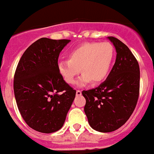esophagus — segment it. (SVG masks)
<instances>
[{
	"mask_svg": "<svg viewBox=\"0 0 154 154\" xmlns=\"http://www.w3.org/2000/svg\"><path fill=\"white\" fill-rule=\"evenodd\" d=\"M81 93H82L81 91H79V90H77V91H76V95H77V96H80Z\"/></svg>",
	"mask_w": 154,
	"mask_h": 154,
	"instance_id": "1",
	"label": "esophagus"
}]
</instances>
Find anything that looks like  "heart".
I'll return each instance as SVG.
<instances>
[{
  "mask_svg": "<svg viewBox=\"0 0 154 154\" xmlns=\"http://www.w3.org/2000/svg\"><path fill=\"white\" fill-rule=\"evenodd\" d=\"M114 55V47L110 42H85L70 51L69 60L58 63V70L68 84H75L80 69L83 75L78 82L79 85L91 80L99 83L109 74Z\"/></svg>",
  "mask_w": 154,
  "mask_h": 154,
  "instance_id": "b5f03b06",
  "label": "heart"
}]
</instances>
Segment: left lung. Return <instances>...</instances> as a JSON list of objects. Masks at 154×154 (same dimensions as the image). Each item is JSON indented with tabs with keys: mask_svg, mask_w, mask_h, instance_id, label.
I'll list each match as a JSON object with an SVG mask.
<instances>
[{
	"mask_svg": "<svg viewBox=\"0 0 154 154\" xmlns=\"http://www.w3.org/2000/svg\"><path fill=\"white\" fill-rule=\"evenodd\" d=\"M117 56L107 79L94 89L83 91L85 113L91 127L111 132L121 127L132 114L140 91V68L137 58L122 41L109 36Z\"/></svg>",
	"mask_w": 154,
	"mask_h": 154,
	"instance_id": "1",
	"label": "left lung"
}]
</instances>
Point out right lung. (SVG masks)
<instances>
[{"mask_svg":"<svg viewBox=\"0 0 154 154\" xmlns=\"http://www.w3.org/2000/svg\"><path fill=\"white\" fill-rule=\"evenodd\" d=\"M70 40L41 38L29 46L18 62L13 90L17 108L36 131L60 130L75 97L58 70V57Z\"/></svg>","mask_w":154,"mask_h":154,"instance_id":"1","label":"right lung"}]
</instances>
